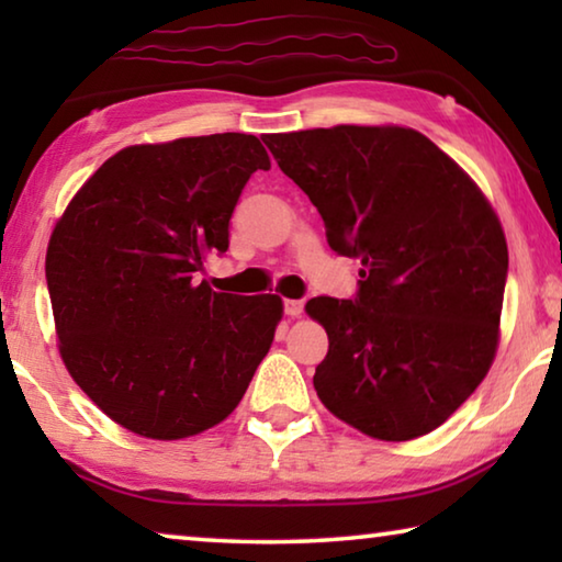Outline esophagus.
<instances>
[{"mask_svg": "<svg viewBox=\"0 0 562 562\" xmlns=\"http://www.w3.org/2000/svg\"><path fill=\"white\" fill-rule=\"evenodd\" d=\"M304 312V302L302 300H284V315L288 317H300Z\"/></svg>", "mask_w": 562, "mask_h": 562, "instance_id": "esophagus-1", "label": "esophagus"}]
</instances>
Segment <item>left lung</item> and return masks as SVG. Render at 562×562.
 I'll return each mask as SVG.
<instances>
[{"instance_id": "1", "label": "left lung", "mask_w": 562, "mask_h": 562, "mask_svg": "<svg viewBox=\"0 0 562 562\" xmlns=\"http://www.w3.org/2000/svg\"><path fill=\"white\" fill-rule=\"evenodd\" d=\"M265 146L319 211L331 250L361 260L355 300L304 307L329 337L322 404L372 439L434 431L496 357L508 274L498 215L414 128L272 133Z\"/></svg>"}]
</instances>
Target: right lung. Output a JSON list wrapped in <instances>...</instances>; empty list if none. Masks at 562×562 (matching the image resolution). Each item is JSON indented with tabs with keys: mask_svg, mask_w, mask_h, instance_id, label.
<instances>
[{
	"mask_svg": "<svg viewBox=\"0 0 562 562\" xmlns=\"http://www.w3.org/2000/svg\"><path fill=\"white\" fill-rule=\"evenodd\" d=\"M268 150L247 133L128 146L66 207L46 284L66 369L113 422L176 441L240 404L282 319L278 294L213 292L195 272Z\"/></svg>",
	"mask_w": 562,
	"mask_h": 562,
	"instance_id": "obj_1",
	"label": "right lung"
}]
</instances>
